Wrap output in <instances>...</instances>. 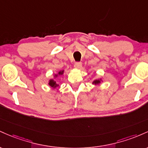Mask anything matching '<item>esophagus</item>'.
I'll return each mask as SVG.
<instances>
[{
	"label": "esophagus",
	"mask_w": 148,
	"mask_h": 148,
	"mask_svg": "<svg viewBox=\"0 0 148 148\" xmlns=\"http://www.w3.org/2000/svg\"><path fill=\"white\" fill-rule=\"evenodd\" d=\"M74 67L75 68V69H80L81 67H82V63L81 62H76L75 64L74 65Z\"/></svg>",
	"instance_id": "1"
}]
</instances>
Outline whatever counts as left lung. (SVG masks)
I'll return each mask as SVG.
<instances>
[{
  "label": "left lung",
  "instance_id": "8db88e82",
  "mask_svg": "<svg viewBox=\"0 0 148 148\" xmlns=\"http://www.w3.org/2000/svg\"><path fill=\"white\" fill-rule=\"evenodd\" d=\"M101 82V79H95V80L94 81V82H92L93 84H99Z\"/></svg>",
  "mask_w": 148,
  "mask_h": 148
}]
</instances>
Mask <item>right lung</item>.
<instances>
[{"instance_id":"1","label":"right lung","mask_w":148,"mask_h":148,"mask_svg":"<svg viewBox=\"0 0 148 148\" xmlns=\"http://www.w3.org/2000/svg\"><path fill=\"white\" fill-rule=\"evenodd\" d=\"M64 71H59V72L58 73V74H56V75H54V77H57L58 75H63V73H64ZM49 85L51 87L56 88V87H58V86H59V84H58L57 83H56V82L55 80H54V79H49Z\"/></svg>"}]
</instances>
